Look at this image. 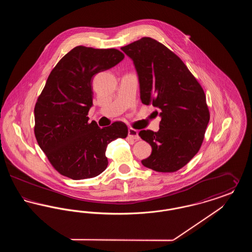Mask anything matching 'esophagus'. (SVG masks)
<instances>
[{"instance_id":"esophagus-1","label":"esophagus","mask_w":252,"mask_h":252,"mask_svg":"<svg viewBox=\"0 0 252 252\" xmlns=\"http://www.w3.org/2000/svg\"><path fill=\"white\" fill-rule=\"evenodd\" d=\"M128 137H130V138L134 139V140H139L140 139V136H139L138 131L136 129H134V128H131V127L128 129Z\"/></svg>"}]
</instances>
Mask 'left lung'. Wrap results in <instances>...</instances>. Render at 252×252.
<instances>
[{"label":"left lung","instance_id":"left-lung-1","mask_svg":"<svg viewBox=\"0 0 252 252\" xmlns=\"http://www.w3.org/2000/svg\"><path fill=\"white\" fill-rule=\"evenodd\" d=\"M121 49L133 60L143 104L158 108L161 117L158 131L139 133L152 147L142 163L157 172H176L203 143L210 121L203 89L183 61L154 38L144 36Z\"/></svg>","mask_w":252,"mask_h":252}]
</instances>
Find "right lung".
I'll return each instance as SVG.
<instances>
[{"mask_svg": "<svg viewBox=\"0 0 252 252\" xmlns=\"http://www.w3.org/2000/svg\"><path fill=\"white\" fill-rule=\"evenodd\" d=\"M124 58L117 49L76 46L49 74L34 109V132L39 147L60 175L75 180L100 175L108 166V144L126 138L125 123L114 122L101 128L88 117L93 106L94 75L114 67Z\"/></svg>", "mask_w": 252, "mask_h": 252, "instance_id": "right-lung-1", "label": "right lung"}]
</instances>
